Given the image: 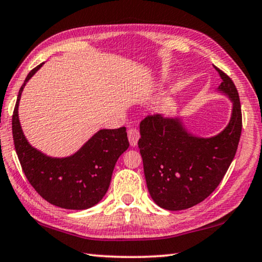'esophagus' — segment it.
Segmentation results:
<instances>
[{
	"mask_svg": "<svg viewBox=\"0 0 262 262\" xmlns=\"http://www.w3.org/2000/svg\"><path fill=\"white\" fill-rule=\"evenodd\" d=\"M140 139V132L136 128L132 127L128 129V140H129L130 146L135 147L138 144V141Z\"/></svg>",
	"mask_w": 262,
	"mask_h": 262,
	"instance_id": "34e87169",
	"label": "esophagus"
}]
</instances>
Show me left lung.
<instances>
[{
  "label": "left lung",
  "instance_id": "left-lung-1",
  "mask_svg": "<svg viewBox=\"0 0 262 262\" xmlns=\"http://www.w3.org/2000/svg\"><path fill=\"white\" fill-rule=\"evenodd\" d=\"M222 78L218 90L233 102L230 123L210 139L196 138L180 119L148 115L140 123L139 148L148 191L157 205L180 211L204 201L225 176L238 149L243 128L242 105L232 79L215 68Z\"/></svg>",
  "mask_w": 262,
  "mask_h": 262
}]
</instances>
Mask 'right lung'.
<instances>
[{"instance_id":"1","label":"right lung","mask_w":262,"mask_h":262,"mask_svg":"<svg viewBox=\"0 0 262 262\" xmlns=\"http://www.w3.org/2000/svg\"><path fill=\"white\" fill-rule=\"evenodd\" d=\"M43 64L31 70L19 89L14 114L12 138L20 167L37 193L50 204L85 210L105 196L120 155L129 147L126 127L101 129L74 155L53 159L30 146L18 120V102L27 81Z\"/></svg>"}]
</instances>
